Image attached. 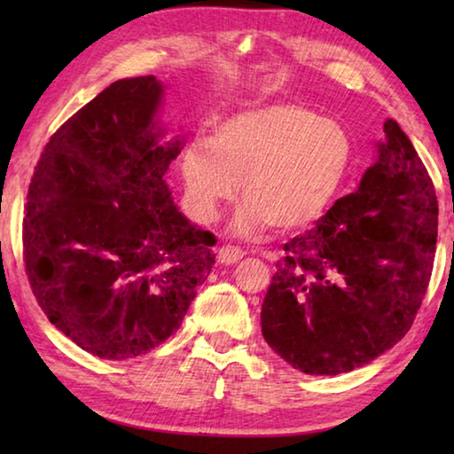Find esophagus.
<instances>
[{
    "label": "esophagus",
    "mask_w": 454,
    "mask_h": 454,
    "mask_svg": "<svg viewBox=\"0 0 454 454\" xmlns=\"http://www.w3.org/2000/svg\"><path fill=\"white\" fill-rule=\"evenodd\" d=\"M244 256V252L236 246H222L218 250V262L220 264H234Z\"/></svg>",
    "instance_id": "34e87169"
}]
</instances>
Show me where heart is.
Here are the masks:
<instances>
[{
  "mask_svg": "<svg viewBox=\"0 0 454 454\" xmlns=\"http://www.w3.org/2000/svg\"><path fill=\"white\" fill-rule=\"evenodd\" d=\"M352 156L347 129L294 104H270L222 120L212 140H194L182 156V180L194 216L212 222L236 196L246 204L234 220L238 236L272 224L301 230L325 216Z\"/></svg>",
  "mask_w": 454,
  "mask_h": 454,
  "instance_id": "b5f03b06",
  "label": "heart"
}]
</instances>
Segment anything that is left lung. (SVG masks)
Returning <instances> with one entry per match:
<instances>
[{"label": "left lung", "mask_w": 454, "mask_h": 454, "mask_svg": "<svg viewBox=\"0 0 454 454\" xmlns=\"http://www.w3.org/2000/svg\"><path fill=\"white\" fill-rule=\"evenodd\" d=\"M434 186L395 120L355 194L284 244L260 322L270 348L306 374L372 363L409 333L436 248Z\"/></svg>", "instance_id": "obj_1"}]
</instances>
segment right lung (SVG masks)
Returning a JSON list of instances; mask_svg holds the SVG:
<instances>
[{"label":"right lung","instance_id":"1","mask_svg":"<svg viewBox=\"0 0 454 454\" xmlns=\"http://www.w3.org/2000/svg\"><path fill=\"white\" fill-rule=\"evenodd\" d=\"M166 86L114 82L43 148L27 192L24 258L45 317L90 355L142 356L182 326L216 244L174 202L164 174Z\"/></svg>","mask_w":454,"mask_h":454}]
</instances>
